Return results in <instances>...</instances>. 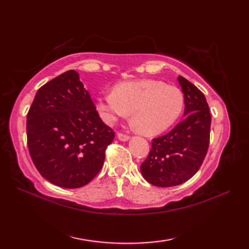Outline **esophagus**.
I'll return each mask as SVG.
<instances>
[{"instance_id":"1","label":"esophagus","mask_w":249,"mask_h":249,"mask_svg":"<svg viewBox=\"0 0 249 249\" xmlns=\"http://www.w3.org/2000/svg\"><path fill=\"white\" fill-rule=\"evenodd\" d=\"M118 138H119V140H121V141H127V140L130 139V137H129L128 135L123 134V133H119V134H118Z\"/></svg>"}]
</instances>
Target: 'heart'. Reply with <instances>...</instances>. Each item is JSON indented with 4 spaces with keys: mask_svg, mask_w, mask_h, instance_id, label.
Masks as SVG:
<instances>
[{
    "mask_svg": "<svg viewBox=\"0 0 249 249\" xmlns=\"http://www.w3.org/2000/svg\"><path fill=\"white\" fill-rule=\"evenodd\" d=\"M184 107L179 89L165 82L142 79L118 83L113 92L97 98L99 115L108 124L131 112L133 123L140 133L157 135L178 120Z\"/></svg>",
    "mask_w": 249,
    "mask_h": 249,
    "instance_id": "heart-1",
    "label": "heart"
}]
</instances>
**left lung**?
I'll use <instances>...</instances> for the list:
<instances>
[{"label": "left lung", "instance_id": "left-lung-1", "mask_svg": "<svg viewBox=\"0 0 249 249\" xmlns=\"http://www.w3.org/2000/svg\"><path fill=\"white\" fill-rule=\"evenodd\" d=\"M184 119L168 134L153 139L152 149L141 163V173L158 187H171L193 178L202 165L210 143L211 113L204 94L182 76Z\"/></svg>", "mask_w": 249, "mask_h": 249}]
</instances>
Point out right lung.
Here are the masks:
<instances>
[{"label": "right lung", "mask_w": 249, "mask_h": 249, "mask_svg": "<svg viewBox=\"0 0 249 249\" xmlns=\"http://www.w3.org/2000/svg\"><path fill=\"white\" fill-rule=\"evenodd\" d=\"M26 119L30 155L46 179L63 188H79L96 177L114 131L99 118L76 71L44 84Z\"/></svg>", "instance_id": "obj_1"}]
</instances>
